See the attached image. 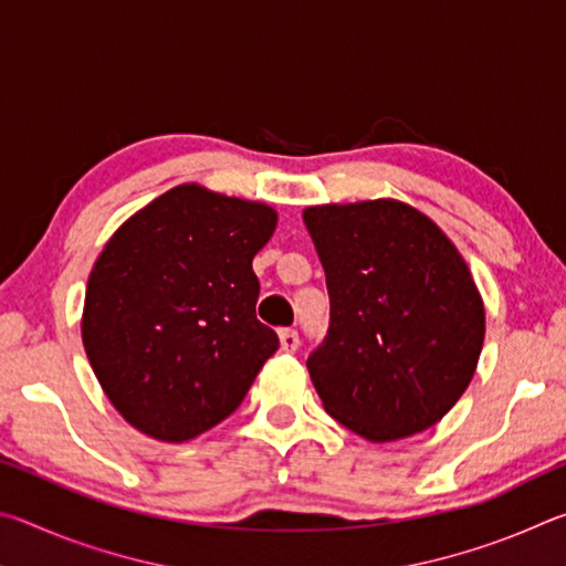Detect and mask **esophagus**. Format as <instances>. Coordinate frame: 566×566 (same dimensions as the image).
Segmentation results:
<instances>
[{"label": "esophagus", "instance_id": "34e87169", "mask_svg": "<svg viewBox=\"0 0 566 566\" xmlns=\"http://www.w3.org/2000/svg\"><path fill=\"white\" fill-rule=\"evenodd\" d=\"M280 347L286 354L296 352V347H300V334H296L294 329H282L280 332Z\"/></svg>", "mask_w": 566, "mask_h": 566}]
</instances>
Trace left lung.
<instances>
[{
	"label": "left lung",
	"mask_w": 566,
	"mask_h": 566,
	"mask_svg": "<svg viewBox=\"0 0 566 566\" xmlns=\"http://www.w3.org/2000/svg\"><path fill=\"white\" fill-rule=\"evenodd\" d=\"M329 332L306 359L327 415L385 444L434 427L476 371L484 302L442 229L399 199L304 209Z\"/></svg>",
	"instance_id": "left-lung-1"
}]
</instances>
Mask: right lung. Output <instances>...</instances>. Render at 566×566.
<instances>
[{
	"label": "right lung",
	"instance_id": "right-lung-1",
	"mask_svg": "<svg viewBox=\"0 0 566 566\" xmlns=\"http://www.w3.org/2000/svg\"><path fill=\"white\" fill-rule=\"evenodd\" d=\"M274 229L270 205L179 185L104 244L82 342L112 407L142 434L169 444L205 434L280 349L256 319L252 270Z\"/></svg>",
	"mask_w": 566,
	"mask_h": 566
}]
</instances>
